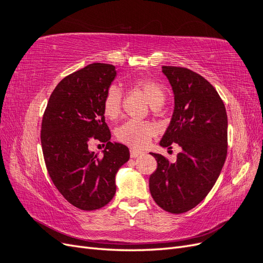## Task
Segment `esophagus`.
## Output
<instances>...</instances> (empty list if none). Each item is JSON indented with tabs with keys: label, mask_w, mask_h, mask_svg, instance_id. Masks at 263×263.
<instances>
[{
	"label": "esophagus",
	"mask_w": 263,
	"mask_h": 263,
	"mask_svg": "<svg viewBox=\"0 0 263 263\" xmlns=\"http://www.w3.org/2000/svg\"><path fill=\"white\" fill-rule=\"evenodd\" d=\"M141 154H142L141 151L135 150V149H130V157H132V158H137V157H139Z\"/></svg>",
	"instance_id": "esophagus-1"
}]
</instances>
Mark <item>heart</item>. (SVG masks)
<instances>
[{
    "instance_id": "heart-1",
    "label": "heart",
    "mask_w": 263,
    "mask_h": 263,
    "mask_svg": "<svg viewBox=\"0 0 263 263\" xmlns=\"http://www.w3.org/2000/svg\"><path fill=\"white\" fill-rule=\"evenodd\" d=\"M132 85L144 93L151 106L160 107L165 101V90L162 84L149 78H135ZM123 92L116 84L110 85L103 101V112L108 119H116L122 112ZM157 133V127L149 122L128 121L119 126L116 136L122 142L135 148L145 147Z\"/></svg>"
}]
</instances>
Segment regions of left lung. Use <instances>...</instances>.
<instances>
[{
    "label": "left lung",
    "mask_w": 263,
    "mask_h": 263,
    "mask_svg": "<svg viewBox=\"0 0 263 263\" xmlns=\"http://www.w3.org/2000/svg\"><path fill=\"white\" fill-rule=\"evenodd\" d=\"M174 94V110L160 146L178 144L176 162L151 153L157 170L149 178L151 196L172 214L200 204L218 179L227 156V114L215 87L194 71L163 66Z\"/></svg>",
    "instance_id": "obj_1"
}]
</instances>
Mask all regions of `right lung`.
Instances as JSON below:
<instances>
[{
	"label": "right lung",
	"mask_w": 263,
	"mask_h": 263,
	"mask_svg": "<svg viewBox=\"0 0 263 263\" xmlns=\"http://www.w3.org/2000/svg\"><path fill=\"white\" fill-rule=\"evenodd\" d=\"M115 77L113 65L100 62L67 76L54 87L43 116L41 140L49 177L61 195L83 211L110 202L116 173L129 160L128 148L110 142L103 112ZM93 139L107 142L102 156L88 150Z\"/></svg>",
	"instance_id": "add662e5"
}]
</instances>
